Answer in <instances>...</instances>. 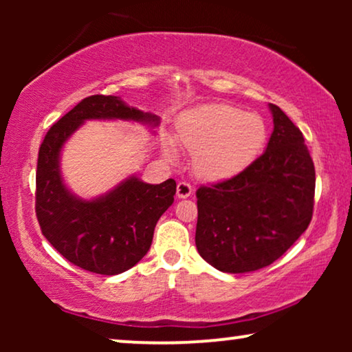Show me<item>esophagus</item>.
<instances>
[{"mask_svg":"<svg viewBox=\"0 0 352 352\" xmlns=\"http://www.w3.org/2000/svg\"><path fill=\"white\" fill-rule=\"evenodd\" d=\"M190 194H192V186L189 184V182H186V181L177 182V186H176L177 199H187V197H190Z\"/></svg>","mask_w":352,"mask_h":352,"instance_id":"esophagus-1","label":"esophagus"}]
</instances>
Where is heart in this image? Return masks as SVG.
Here are the masks:
<instances>
[{
    "label": "heart",
    "instance_id": "obj_1",
    "mask_svg": "<svg viewBox=\"0 0 352 352\" xmlns=\"http://www.w3.org/2000/svg\"><path fill=\"white\" fill-rule=\"evenodd\" d=\"M177 138L190 152H197V175L224 181L240 175L256 160L266 144L267 126L254 112H242L229 104H205L177 118ZM163 151L175 160L171 142L163 144Z\"/></svg>",
    "mask_w": 352,
    "mask_h": 352
}]
</instances>
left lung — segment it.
I'll return each mask as SVG.
<instances>
[{"instance_id":"left-lung-1","label":"left lung","mask_w":352,"mask_h":352,"mask_svg":"<svg viewBox=\"0 0 352 352\" xmlns=\"http://www.w3.org/2000/svg\"><path fill=\"white\" fill-rule=\"evenodd\" d=\"M269 109L274 131L263 155L240 175L197 190L195 245L218 271L269 266L311 223L314 163L300 129L277 105Z\"/></svg>"}]
</instances>
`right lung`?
<instances>
[{
  "instance_id": "1",
  "label": "right lung",
  "mask_w": 352,
  "mask_h": 352,
  "mask_svg": "<svg viewBox=\"0 0 352 352\" xmlns=\"http://www.w3.org/2000/svg\"><path fill=\"white\" fill-rule=\"evenodd\" d=\"M88 120H123L155 128L160 118L129 107L117 96H89L52 124L38 152L35 210L43 235L75 266L117 276L146 256L157 221L175 201L176 182L147 184L129 176L96 199L76 197L62 177L60 153Z\"/></svg>"
}]
</instances>
